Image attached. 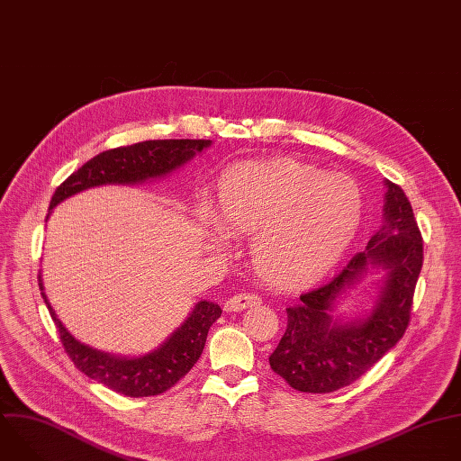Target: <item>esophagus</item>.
Listing matches in <instances>:
<instances>
[{
    "mask_svg": "<svg viewBox=\"0 0 461 461\" xmlns=\"http://www.w3.org/2000/svg\"><path fill=\"white\" fill-rule=\"evenodd\" d=\"M260 304V297L257 294H237L233 295L231 299H228L224 303V310L226 312H240L244 308H251V306H257Z\"/></svg>",
    "mask_w": 461,
    "mask_h": 461,
    "instance_id": "obj_1",
    "label": "esophagus"
}]
</instances>
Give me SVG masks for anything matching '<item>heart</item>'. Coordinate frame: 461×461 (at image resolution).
Listing matches in <instances>:
<instances>
[{
    "mask_svg": "<svg viewBox=\"0 0 461 461\" xmlns=\"http://www.w3.org/2000/svg\"><path fill=\"white\" fill-rule=\"evenodd\" d=\"M361 219L363 196L352 178L294 160L226 167L217 182L215 215L201 210L213 248H226L230 235L251 233L255 274L281 290L306 288L332 272Z\"/></svg>",
    "mask_w": 461,
    "mask_h": 461,
    "instance_id": "obj_1",
    "label": "heart"
}]
</instances>
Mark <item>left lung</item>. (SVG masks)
<instances>
[{
  "instance_id": "8db88e82",
  "label": "left lung",
  "mask_w": 461,
  "mask_h": 461,
  "mask_svg": "<svg viewBox=\"0 0 461 461\" xmlns=\"http://www.w3.org/2000/svg\"><path fill=\"white\" fill-rule=\"evenodd\" d=\"M384 185L383 224L365 251L356 253L330 283L286 308V332L270 356V366L295 390L326 393L354 383L407 330L423 267V240L403 189L390 180ZM372 269L385 272L373 310L356 320L334 318L339 299Z\"/></svg>"
}]
</instances>
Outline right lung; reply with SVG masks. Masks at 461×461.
I'll use <instances>...</instances> for the list:
<instances>
[{
	"mask_svg": "<svg viewBox=\"0 0 461 461\" xmlns=\"http://www.w3.org/2000/svg\"><path fill=\"white\" fill-rule=\"evenodd\" d=\"M210 146L212 140H146L104 151L56 187L49 210L89 187L105 184L133 185L162 178ZM38 286L58 328L61 345L75 366L87 377L129 398L158 396L182 379L199 361L210 326L222 313L219 304L212 301H199L187 319L158 348L139 357H125L100 352L73 338V334L58 319L45 295L41 274L38 276Z\"/></svg>",
	"mask_w": 461,
	"mask_h": 461,
	"instance_id": "1",
	"label": "right lung"
}]
</instances>
